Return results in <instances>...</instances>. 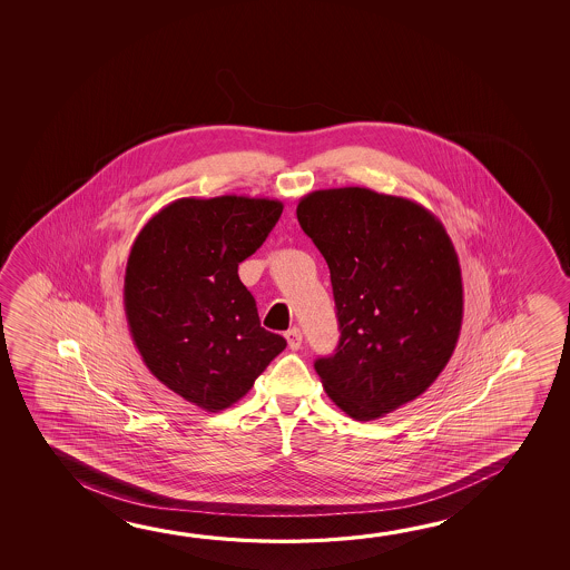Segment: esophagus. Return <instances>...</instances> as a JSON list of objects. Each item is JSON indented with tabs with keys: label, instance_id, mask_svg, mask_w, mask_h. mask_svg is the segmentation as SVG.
<instances>
[{
	"label": "esophagus",
	"instance_id": "obj_1",
	"mask_svg": "<svg viewBox=\"0 0 570 570\" xmlns=\"http://www.w3.org/2000/svg\"><path fill=\"white\" fill-rule=\"evenodd\" d=\"M284 336H286L289 350H299V345H302V332H299L298 327H292Z\"/></svg>",
	"mask_w": 570,
	"mask_h": 570
}]
</instances>
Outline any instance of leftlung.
<instances>
[{
	"label": "left lung",
	"instance_id": "obj_1",
	"mask_svg": "<svg viewBox=\"0 0 570 570\" xmlns=\"http://www.w3.org/2000/svg\"><path fill=\"white\" fill-rule=\"evenodd\" d=\"M296 215L336 299V354L314 364L330 400L357 421L413 402L448 365L463 322L461 266L441 220L362 187L314 190Z\"/></svg>",
	"mask_w": 570,
	"mask_h": 570
}]
</instances>
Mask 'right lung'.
Here are the masks:
<instances>
[{
    "label": "right lung",
    "mask_w": 570,
    "mask_h": 570,
    "mask_svg": "<svg viewBox=\"0 0 570 570\" xmlns=\"http://www.w3.org/2000/svg\"><path fill=\"white\" fill-rule=\"evenodd\" d=\"M282 208L250 196L178 198L132 243L122 292L132 342L150 374L200 410L238 402L286 347L238 278Z\"/></svg>",
    "instance_id": "1"
}]
</instances>
